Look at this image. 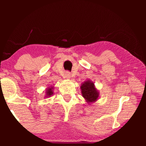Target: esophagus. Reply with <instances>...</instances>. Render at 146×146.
<instances>
[{
	"label": "esophagus",
	"mask_w": 146,
	"mask_h": 146,
	"mask_svg": "<svg viewBox=\"0 0 146 146\" xmlns=\"http://www.w3.org/2000/svg\"><path fill=\"white\" fill-rule=\"evenodd\" d=\"M66 77L68 79H70L71 77V75L70 74V73L69 72V71H67V72H66Z\"/></svg>",
	"instance_id": "34e87169"
}]
</instances>
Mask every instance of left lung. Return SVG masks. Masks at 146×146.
Instances as JSON below:
<instances>
[{
	"label": "left lung",
	"mask_w": 146,
	"mask_h": 146,
	"mask_svg": "<svg viewBox=\"0 0 146 146\" xmlns=\"http://www.w3.org/2000/svg\"><path fill=\"white\" fill-rule=\"evenodd\" d=\"M82 97L88 104L95 102L99 98V91L96 88L95 83L90 80L84 82L80 86Z\"/></svg>",
	"instance_id": "left-lung-1"
}]
</instances>
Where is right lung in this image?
Masks as SVG:
<instances>
[{"instance_id": "add662e5", "label": "right lung", "mask_w": 146, "mask_h": 146, "mask_svg": "<svg viewBox=\"0 0 146 146\" xmlns=\"http://www.w3.org/2000/svg\"><path fill=\"white\" fill-rule=\"evenodd\" d=\"M53 86H51V87H48L46 88V95L45 98L50 97L51 95H53Z\"/></svg>"}]
</instances>
